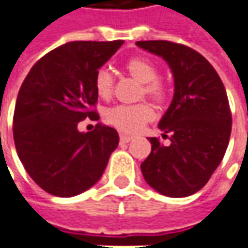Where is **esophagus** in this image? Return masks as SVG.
Here are the masks:
<instances>
[{
	"mask_svg": "<svg viewBox=\"0 0 248 248\" xmlns=\"http://www.w3.org/2000/svg\"><path fill=\"white\" fill-rule=\"evenodd\" d=\"M132 139H133L132 136H129V135H121V141H122V143H129V141H130Z\"/></svg>",
	"mask_w": 248,
	"mask_h": 248,
	"instance_id": "obj_1",
	"label": "esophagus"
}]
</instances>
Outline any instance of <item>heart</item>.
I'll list each match as a JSON object with an SVG mask.
<instances>
[{"instance_id": "heart-1", "label": "heart", "mask_w": 248, "mask_h": 248, "mask_svg": "<svg viewBox=\"0 0 248 248\" xmlns=\"http://www.w3.org/2000/svg\"><path fill=\"white\" fill-rule=\"evenodd\" d=\"M124 70L139 83H141L140 95L148 97L155 103H162L167 98V86L158 79V68L151 60L145 57H133L124 63ZM112 75L105 68L95 73L94 89L100 98H109L112 94ZM153 108L147 103L133 105H116L109 108L105 118L107 122L112 124L124 133H136L153 118Z\"/></svg>"}]
</instances>
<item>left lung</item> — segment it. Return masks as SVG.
Instances as JSON below:
<instances>
[{
	"label": "left lung",
	"mask_w": 248,
	"mask_h": 248,
	"mask_svg": "<svg viewBox=\"0 0 248 248\" xmlns=\"http://www.w3.org/2000/svg\"><path fill=\"white\" fill-rule=\"evenodd\" d=\"M136 44L167 61L175 79L173 100L158 124L169 143L150 137L143 176L164 196L187 197L207 185L229 144L232 112L225 86L210 62L187 46L165 40Z\"/></svg>",
	"instance_id": "1"
}]
</instances>
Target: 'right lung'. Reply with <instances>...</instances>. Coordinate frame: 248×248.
<instances>
[{"label":"right lung","mask_w":248,"mask_h":248,"mask_svg":"<svg viewBox=\"0 0 248 248\" xmlns=\"http://www.w3.org/2000/svg\"><path fill=\"white\" fill-rule=\"evenodd\" d=\"M124 44L72 41L33 65L19 90L14 140L19 159L43 190L58 197L78 196L103 176L118 147V132L98 124L81 133L80 121H98L94 78Z\"/></svg>","instance_id":"obj_1"}]
</instances>
